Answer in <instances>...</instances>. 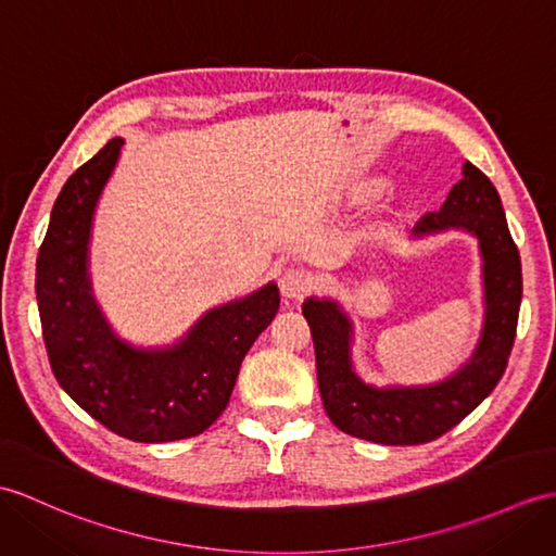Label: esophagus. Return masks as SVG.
I'll return each instance as SVG.
<instances>
[{
  "mask_svg": "<svg viewBox=\"0 0 556 556\" xmlns=\"http://www.w3.org/2000/svg\"><path fill=\"white\" fill-rule=\"evenodd\" d=\"M279 289H281L283 299L299 301L305 293H309V289H313V279H309L305 269L289 267V269H283L279 277Z\"/></svg>",
  "mask_w": 556,
  "mask_h": 556,
  "instance_id": "1",
  "label": "esophagus"
}]
</instances>
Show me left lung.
I'll list each match as a JSON object with an SVG mask.
<instances>
[{"instance_id":"1","label":"left lung","mask_w":556,"mask_h":556,"mask_svg":"<svg viewBox=\"0 0 556 556\" xmlns=\"http://www.w3.org/2000/svg\"><path fill=\"white\" fill-rule=\"evenodd\" d=\"M459 229L479 239L483 327L471 357L443 381L371 386L353 367V321L339 301L307 299L303 317L315 343L321 403L337 429L381 445H419L457 426L493 393L516 337L521 307V257L509 235L500 193L479 167L464 161L462 179L441 211L426 213L415 239Z\"/></svg>"}]
</instances>
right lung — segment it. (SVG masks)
<instances>
[{
    "label": "right lung",
    "instance_id": "right-lung-1",
    "mask_svg": "<svg viewBox=\"0 0 556 556\" xmlns=\"http://www.w3.org/2000/svg\"><path fill=\"white\" fill-rule=\"evenodd\" d=\"M125 139L113 137L68 177L37 255V307L59 386L109 431L137 443L199 435L223 415L239 367L279 309L267 281L201 315L173 345L141 348L113 331L92 291L89 239Z\"/></svg>",
    "mask_w": 556,
    "mask_h": 556
}]
</instances>
